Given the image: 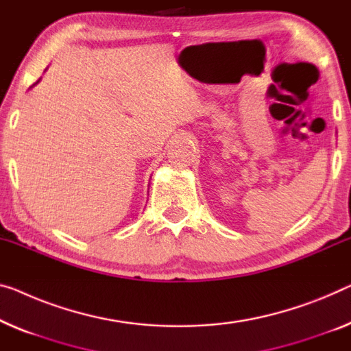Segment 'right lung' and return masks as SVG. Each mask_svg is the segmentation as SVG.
I'll list each match as a JSON object with an SVG mask.
<instances>
[{
	"instance_id": "right-lung-1",
	"label": "right lung",
	"mask_w": 351,
	"mask_h": 351,
	"mask_svg": "<svg viewBox=\"0 0 351 351\" xmlns=\"http://www.w3.org/2000/svg\"><path fill=\"white\" fill-rule=\"evenodd\" d=\"M39 80H40V78H39ZM39 80H38V82H36V83H34V85H38V83H39ZM34 85H33V86H34ZM33 86H31V88H33Z\"/></svg>"
}]
</instances>
